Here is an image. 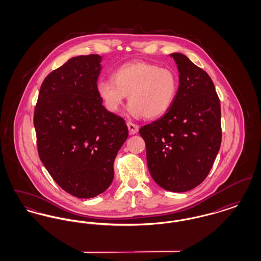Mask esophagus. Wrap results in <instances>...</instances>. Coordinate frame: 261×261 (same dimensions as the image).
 Here are the masks:
<instances>
[{"mask_svg":"<svg viewBox=\"0 0 261 261\" xmlns=\"http://www.w3.org/2000/svg\"><path fill=\"white\" fill-rule=\"evenodd\" d=\"M127 127H128V129H129V133H130L131 135L136 134L137 132L139 131V126L135 124V123L128 122V123H127Z\"/></svg>","mask_w":261,"mask_h":261,"instance_id":"obj_1","label":"esophagus"}]
</instances>
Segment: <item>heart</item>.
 Returning <instances> with one entry per match:
<instances>
[{
	"mask_svg": "<svg viewBox=\"0 0 261 261\" xmlns=\"http://www.w3.org/2000/svg\"><path fill=\"white\" fill-rule=\"evenodd\" d=\"M112 80L101 79L97 92L106 109L118 112L129 95L128 111L134 117L156 119L170 110L179 81L173 70L146 62H127L116 68Z\"/></svg>",
	"mask_w": 261,
	"mask_h": 261,
	"instance_id": "heart-1",
	"label": "heart"
}]
</instances>
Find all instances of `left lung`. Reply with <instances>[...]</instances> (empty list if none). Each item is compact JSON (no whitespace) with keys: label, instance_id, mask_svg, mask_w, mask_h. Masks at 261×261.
<instances>
[{"label":"left lung","instance_id":"1","mask_svg":"<svg viewBox=\"0 0 261 261\" xmlns=\"http://www.w3.org/2000/svg\"><path fill=\"white\" fill-rule=\"evenodd\" d=\"M171 57L179 88L170 110L140 128L146 143L149 173L164 190L190 191L207 177L220 149V99L210 75L186 56Z\"/></svg>","mask_w":261,"mask_h":261}]
</instances>
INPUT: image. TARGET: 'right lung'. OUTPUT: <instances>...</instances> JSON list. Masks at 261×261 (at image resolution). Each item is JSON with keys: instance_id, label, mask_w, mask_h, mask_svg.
Returning <instances> with one entry per match:
<instances>
[{"instance_id": "obj_1", "label": "right lung", "mask_w": 261, "mask_h": 261, "mask_svg": "<svg viewBox=\"0 0 261 261\" xmlns=\"http://www.w3.org/2000/svg\"><path fill=\"white\" fill-rule=\"evenodd\" d=\"M100 60L79 56L53 70L34 110L41 162L62 190L79 199L111 186L113 162L128 137L124 119L108 112L98 95Z\"/></svg>"}]
</instances>
